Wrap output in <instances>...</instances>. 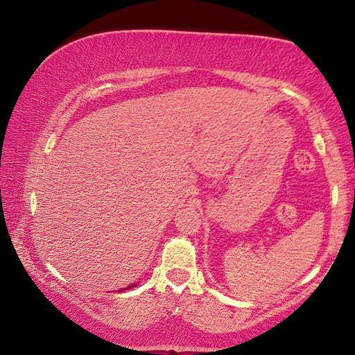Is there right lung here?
<instances>
[{
	"label": "right lung",
	"mask_w": 355,
	"mask_h": 355,
	"mask_svg": "<svg viewBox=\"0 0 355 355\" xmlns=\"http://www.w3.org/2000/svg\"><path fill=\"white\" fill-rule=\"evenodd\" d=\"M135 286V284H132V285H130V286H126V288H123V290H120V291H126V290H131V288H134Z\"/></svg>",
	"instance_id": "right-lung-1"
}]
</instances>
